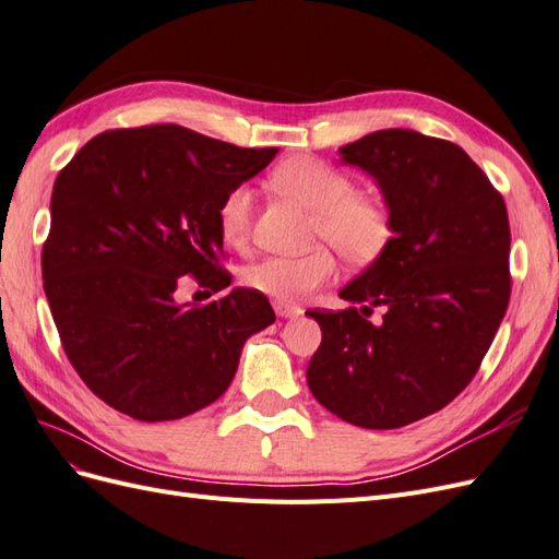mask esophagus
<instances>
[{
  "instance_id": "1",
  "label": "esophagus",
  "mask_w": 559,
  "mask_h": 559,
  "mask_svg": "<svg viewBox=\"0 0 559 559\" xmlns=\"http://www.w3.org/2000/svg\"><path fill=\"white\" fill-rule=\"evenodd\" d=\"M273 308H275L277 317H282V319H292V317H298V314H300V308L289 306V302H280V300H275V302H273Z\"/></svg>"
}]
</instances>
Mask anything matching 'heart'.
Returning a JSON list of instances; mask_svg holds the SVG:
<instances>
[{
    "label": "heart",
    "mask_w": 559,
    "mask_h": 559,
    "mask_svg": "<svg viewBox=\"0 0 559 559\" xmlns=\"http://www.w3.org/2000/svg\"><path fill=\"white\" fill-rule=\"evenodd\" d=\"M270 183L296 198L312 212V238L326 240L352 265H370L384 257L394 240V214L384 200L354 191V179L335 165L314 156L282 160ZM253 193L247 183H235L222 198L216 222L230 247H242L251 233ZM335 257L326 247H314L300 257H265L245 267L242 282L280 302H296L317 286L333 280Z\"/></svg>",
    "instance_id": "heart-1"
}]
</instances>
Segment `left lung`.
Wrapping results in <instances>:
<instances>
[{"mask_svg": "<svg viewBox=\"0 0 559 559\" xmlns=\"http://www.w3.org/2000/svg\"><path fill=\"white\" fill-rule=\"evenodd\" d=\"M341 156L378 179L394 240L341 292L352 308L308 312L321 326L308 384L349 425L399 429L445 408L478 373L511 298L509 212L445 140L378 130Z\"/></svg>", "mask_w": 559, "mask_h": 559, "instance_id": "1", "label": "left lung"}]
</instances>
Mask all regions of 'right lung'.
<instances>
[{"label": "right lung", "instance_id": "1", "mask_svg": "<svg viewBox=\"0 0 559 559\" xmlns=\"http://www.w3.org/2000/svg\"><path fill=\"white\" fill-rule=\"evenodd\" d=\"M280 148H242L175 123L99 132L50 195L41 277L67 359L91 392L142 421L191 415L222 396L247 337L275 321L263 294L175 300L191 275L222 292L216 210Z\"/></svg>", "mask_w": 559, "mask_h": 559}]
</instances>
